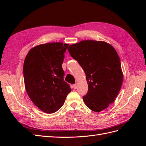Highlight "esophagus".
Segmentation results:
<instances>
[{
	"mask_svg": "<svg viewBox=\"0 0 146 146\" xmlns=\"http://www.w3.org/2000/svg\"><path fill=\"white\" fill-rule=\"evenodd\" d=\"M73 88H74V89H75V90H76L77 88V84H74V85H73Z\"/></svg>",
	"mask_w": 146,
	"mask_h": 146,
	"instance_id": "obj_1",
	"label": "esophagus"
}]
</instances>
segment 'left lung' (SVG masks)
I'll return each mask as SVG.
<instances>
[{"label":"left lung","mask_w":146,"mask_h":146,"mask_svg":"<svg viewBox=\"0 0 146 146\" xmlns=\"http://www.w3.org/2000/svg\"><path fill=\"white\" fill-rule=\"evenodd\" d=\"M68 51L86 74L85 105L92 111H102L115 100L122 86L123 73L116 50L104 41L83 40L70 45Z\"/></svg>","instance_id":"1"}]
</instances>
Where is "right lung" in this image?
<instances>
[{"instance_id": "1", "label": "right lung", "mask_w": 146, "mask_h": 146, "mask_svg": "<svg viewBox=\"0 0 146 146\" xmlns=\"http://www.w3.org/2000/svg\"><path fill=\"white\" fill-rule=\"evenodd\" d=\"M68 46L60 42L39 44L31 48L24 60L26 91L32 102L44 113L58 111L71 91L64 81L62 68Z\"/></svg>"}]
</instances>
